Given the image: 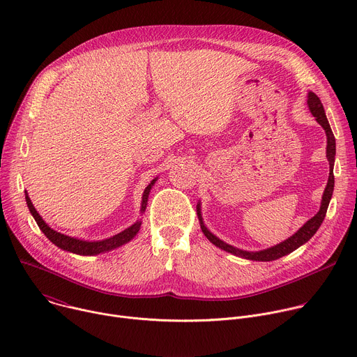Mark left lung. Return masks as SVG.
I'll return each mask as SVG.
<instances>
[{
  "label": "left lung",
  "mask_w": 357,
  "mask_h": 357,
  "mask_svg": "<svg viewBox=\"0 0 357 357\" xmlns=\"http://www.w3.org/2000/svg\"><path fill=\"white\" fill-rule=\"evenodd\" d=\"M308 106H310V110H311L312 116L317 119V121L325 130L326 139H328L326 158L329 161V179H328L324 196H322L319 212L312 219H310L307 223H305L295 234H292L289 238L284 240L282 243H280V244H277L274 247H270L267 250H261V251H244V250L236 248V247L222 241L220 238H218L215 234H212L208 230V227L203 225L202 215H200V203H199V205L196 206V209H197V218H199V222H200V229H202L203 234L208 237V240L211 243H213L216 247H219V248H222V250H225L227 252H231V254H234V256L241 257V259H247V260H252V261H273V260L281 259L282 256H287V254L292 252L294 250L301 247L303 243H307L317 233L319 226L322 225V222H324V219L326 216V211H328L329 202H331V197H332V193H333V186H335L333 165H335V155H336V142H335V135H333V132L331 130L329 121H328V119L325 116V110H324V106L321 103V100L312 91L308 93Z\"/></svg>",
  "instance_id": "1"
}]
</instances>
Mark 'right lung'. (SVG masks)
Returning a JSON list of instances; mask_svg holds the SVG:
<instances>
[{
	"instance_id": "obj_1",
	"label": "right lung",
	"mask_w": 357,
	"mask_h": 357,
	"mask_svg": "<svg viewBox=\"0 0 357 357\" xmlns=\"http://www.w3.org/2000/svg\"><path fill=\"white\" fill-rule=\"evenodd\" d=\"M157 178L152 179L151 183L145 188L144 193H142V203H141V212L144 213L145 212V208H146V202H148V195L151 192V188L154 186ZM25 199H26V205H28V209L31 212V215L33 216L35 222L38 223L39 229L43 231V234L52 241L55 245H58L59 248L62 250H66V251H70V252H75V254H80V256H94V254H100V252H105V251H110L113 248H117L126 243H128L131 238L135 237V234L138 233L139 227H141V220L135 222L132 226H130L128 229H126L124 231L110 237V238H106V240H101V241H86V240H80V238H75V237H69L66 234H62V233H58L56 230L50 229L45 220L39 216V213L36 212V209L33 208L32 202L28 196V193L25 192Z\"/></svg>"
}]
</instances>
